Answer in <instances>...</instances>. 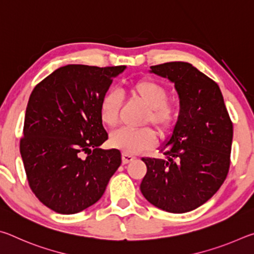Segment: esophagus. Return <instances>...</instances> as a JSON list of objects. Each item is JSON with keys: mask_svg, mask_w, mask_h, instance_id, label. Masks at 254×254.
Listing matches in <instances>:
<instances>
[{"mask_svg": "<svg viewBox=\"0 0 254 254\" xmlns=\"http://www.w3.org/2000/svg\"><path fill=\"white\" fill-rule=\"evenodd\" d=\"M135 159L134 156H131V154H127V153H123L122 154V162L123 165H127V163L133 161Z\"/></svg>", "mask_w": 254, "mask_h": 254, "instance_id": "34e87169", "label": "esophagus"}]
</instances>
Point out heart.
Returning <instances> with one entry per match:
<instances>
[{"label":"heart","instance_id":"obj_1","mask_svg":"<svg viewBox=\"0 0 254 254\" xmlns=\"http://www.w3.org/2000/svg\"><path fill=\"white\" fill-rule=\"evenodd\" d=\"M130 95L148 106L144 113L143 123H152L159 134L166 135L171 131L176 121V110L167 102L169 93L162 84L152 78H142L128 85ZM122 98L115 91H106L98 102V115L101 122L109 127H114L119 121ZM157 135L151 127L140 128L123 127L110 135V143L113 148L124 153L134 154L152 148L156 144Z\"/></svg>","mask_w":254,"mask_h":254}]
</instances>
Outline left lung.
Here are the masks:
<instances>
[{"label":"left lung","mask_w":254,"mask_h":254,"mask_svg":"<svg viewBox=\"0 0 254 254\" xmlns=\"http://www.w3.org/2000/svg\"><path fill=\"white\" fill-rule=\"evenodd\" d=\"M150 68L175 84L180 110L173 134L161 148L167 160L142 158L147 174L140 189L158 208L190 212L224 183L233 124L218 85L191 64L171 62Z\"/></svg>","instance_id":"left-lung-1"}]
</instances>
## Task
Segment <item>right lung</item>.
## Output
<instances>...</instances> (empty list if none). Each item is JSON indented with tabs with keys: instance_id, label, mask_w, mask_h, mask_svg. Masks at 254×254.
<instances>
[{
	"instance_id": "right-lung-1",
	"label": "right lung",
	"mask_w": 254,
	"mask_h": 254,
	"mask_svg": "<svg viewBox=\"0 0 254 254\" xmlns=\"http://www.w3.org/2000/svg\"><path fill=\"white\" fill-rule=\"evenodd\" d=\"M126 68L67 65L30 95L20 152L33 194L56 213H79L95 204L121 165L118 149H100L109 135L98 102Z\"/></svg>"
}]
</instances>
